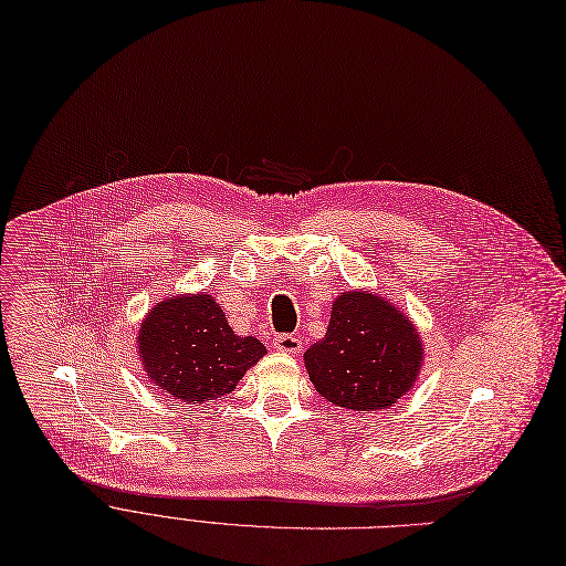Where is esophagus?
<instances>
[{
    "label": "esophagus",
    "instance_id": "1",
    "mask_svg": "<svg viewBox=\"0 0 566 566\" xmlns=\"http://www.w3.org/2000/svg\"><path fill=\"white\" fill-rule=\"evenodd\" d=\"M273 348L282 350V353H298L301 350V339L295 335H289V333H282L273 339Z\"/></svg>",
    "mask_w": 566,
    "mask_h": 566
}]
</instances>
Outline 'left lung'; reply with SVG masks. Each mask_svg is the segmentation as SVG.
Returning a JSON list of instances; mask_svg holds the SVG:
<instances>
[{"mask_svg":"<svg viewBox=\"0 0 566 566\" xmlns=\"http://www.w3.org/2000/svg\"><path fill=\"white\" fill-rule=\"evenodd\" d=\"M422 365L412 323L374 293L339 295L325 337L307 348L316 392L348 410H380L406 395Z\"/></svg>","mask_w":566,"mask_h":566,"instance_id":"left-lung-1","label":"left lung"}]
</instances>
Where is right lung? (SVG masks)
I'll list each match as a JSON object with an SVG mask.
<instances>
[{
	"instance_id": "add662e5",
	"label": "right lung",
	"mask_w": 566,
	"mask_h": 566,
	"mask_svg": "<svg viewBox=\"0 0 566 566\" xmlns=\"http://www.w3.org/2000/svg\"><path fill=\"white\" fill-rule=\"evenodd\" d=\"M144 369L163 392L203 403L235 390L265 346L238 337L211 295L197 293L165 301L148 312L139 328Z\"/></svg>"
}]
</instances>
